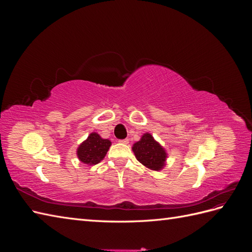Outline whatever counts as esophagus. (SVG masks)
Listing matches in <instances>:
<instances>
[{"instance_id":"34e87169","label":"esophagus","mask_w":252,"mask_h":252,"mask_svg":"<svg viewBox=\"0 0 252 252\" xmlns=\"http://www.w3.org/2000/svg\"><path fill=\"white\" fill-rule=\"evenodd\" d=\"M119 142L122 143V144H128V143H129V140H128V139H124V140H120Z\"/></svg>"}]
</instances>
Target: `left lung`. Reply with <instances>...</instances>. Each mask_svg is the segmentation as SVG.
Here are the masks:
<instances>
[{
    "label": "left lung",
    "instance_id": "1",
    "mask_svg": "<svg viewBox=\"0 0 252 252\" xmlns=\"http://www.w3.org/2000/svg\"><path fill=\"white\" fill-rule=\"evenodd\" d=\"M132 150L136 159L147 168L152 170H161L165 165L166 152L158 142L155 141L152 135L145 133L141 141L136 142Z\"/></svg>",
    "mask_w": 252,
    "mask_h": 252
}]
</instances>
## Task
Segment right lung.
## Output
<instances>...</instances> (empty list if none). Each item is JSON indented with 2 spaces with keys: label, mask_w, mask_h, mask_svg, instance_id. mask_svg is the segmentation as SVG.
<instances>
[{
  "label": "right lung",
  "mask_w": 252,
  "mask_h": 252,
  "mask_svg": "<svg viewBox=\"0 0 252 252\" xmlns=\"http://www.w3.org/2000/svg\"><path fill=\"white\" fill-rule=\"evenodd\" d=\"M110 145L109 140L102 139L97 133L93 132L79 146L78 158L84 164L96 165L105 158Z\"/></svg>",
  "instance_id": "1"
}]
</instances>
